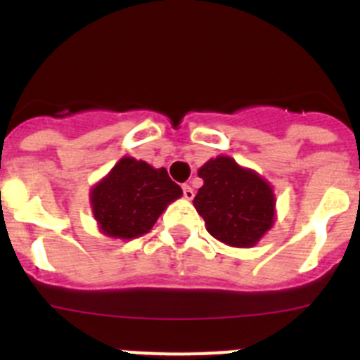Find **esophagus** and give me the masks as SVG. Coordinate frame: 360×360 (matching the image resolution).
Listing matches in <instances>:
<instances>
[{"label":"esophagus","instance_id":"34e87169","mask_svg":"<svg viewBox=\"0 0 360 360\" xmlns=\"http://www.w3.org/2000/svg\"><path fill=\"white\" fill-rule=\"evenodd\" d=\"M182 191H184V198L193 200V196H195V191H193V187H191L189 184H184Z\"/></svg>","mask_w":360,"mask_h":360}]
</instances>
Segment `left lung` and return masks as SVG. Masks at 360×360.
Masks as SVG:
<instances>
[{
  "label": "left lung",
  "mask_w": 360,
  "mask_h": 360,
  "mask_svg": "<svg viewBox=\"0 0 360 360\" xmlns=\"http://www.w3.org/2000/svg\"><path fill=\"white\" fill-rule=\"evenodd\" d=\"M203 186L196 211L209 234L232 247H252L274 224V195L263 178L229 157L209 160L198 171Z\"/></svg>",
  "instance_id": "obj_1"
}]
</instances>
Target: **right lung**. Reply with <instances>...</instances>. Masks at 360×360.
<instances>
[{
  "mask_svg": "<svg viewBox=\"0 0 360 360\" xmlns=\"http://www.w3.org/2000/svg\"><path fill=\"white\" fill-rule=\"evenodd\" d=\"M182 189L164 167L155 169L135 158H122L91 191V207L101 231L111 238L142 236Z\"/></svg>",
  "mask_w": 360,
  "mask_h": 360,
  "instance_id": "obj_1",
  "label": "right lung"
}]
</instances>
